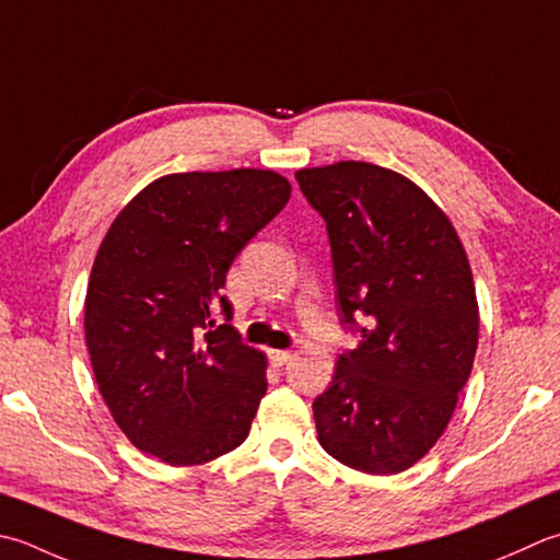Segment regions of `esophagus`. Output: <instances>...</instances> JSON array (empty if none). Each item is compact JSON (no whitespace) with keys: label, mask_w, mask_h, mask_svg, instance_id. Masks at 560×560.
I'll list each match as a JSON object with an SVG mask.
<instances>
[{"label":"esophagus","mask_w":560,"mask_h":560,"mask_svg":"<svg viewBox=\"0 0 560 560\" xmlns=\"http://www.w3.org/2000/svg\"><path fill=\"white\" fill-rule=\"evenodd\" d=\"M291 357L293 354L289 352V349H271V352H269V361L273 366H283Z\"/></svg>","instance_id":"obj_1"}]
</instances>
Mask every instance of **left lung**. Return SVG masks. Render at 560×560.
Returning a JSON list of instances; mask_svg holds the SVG:
<instances>
[{"label":"left lung","mask_w":560,"mask_h":560,"mask_svg":"<svg viewBox=\"0 0 560 560\" xmlns=\"http://www.w3.org/2000/svg\"><path fill=\"white\" fill-rule=\"evenodd\" d=\"M332 247L337 313L359 347L313 402L339 464L390 476L452 420L478 347L474 273L454 225L418 184L369 162L295 172Z\"/></svg>","instance_id":"obj_1"}]
</instances>
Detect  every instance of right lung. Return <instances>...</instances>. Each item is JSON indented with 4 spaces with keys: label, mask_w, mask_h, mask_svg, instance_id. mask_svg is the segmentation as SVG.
<instances>
[{
    "label": "right lung",
    "mask_w": 560,
    "mask_h": 560,
    "mask_svg": "<svg viewBox=\"0 0 560 560\" xmlns=\"http://www.w3.org/2000/svg\"><path fill=\"white\" fill-rule=\"evenodd\" d=\"M289 199L291 184L271 170L167 174L108 228L84 337L102 398L140 452L199 466L247 440L267 359L228 325L221 289L240 249Z\"/></svg>",
    "instance_id": "obj_1"
}]
</instances>
